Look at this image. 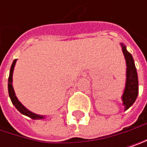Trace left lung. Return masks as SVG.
I'll list each match as a JSON object with an SVG mask.
<instances>
[{
	"instance_id": "8db88e82",
	"label": "left lung",
	"mask_w": 147,
	"mask_h": 147,
	"mask_svg": "<svg viewBox=\"0 0 147 147\" xmlns=\"http://www.w3.org/2000/svg\"><path fill=\"white\" fill-rule=\"evenodd\" d=\"M122 47L123 53L126 61V82L123 93L122 95V101L124 106V110H127L129 107L135 102L138 94V73L135 67L134 60L132 55L129 54L126 46L123 43H120Z\"/></svg>"
}]
</instances>
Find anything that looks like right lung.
I'll return each instance as SVG.
<instances>
[{"mask_svg": "<svg viewBox=\"0 0 147 147\" xmlns=\"http://www.w3.org/2000/svg\"><path fill=\"white\" fill-rule=\"evenodd\" d=\"M16 63V60H14L13 63L10 67V71H9V82H8V90H9V98L13 103V105L15 106V108L18 109L21 114L32 118L33 120H39V119H44L46 117L45 115H38L35 114L32 111H30L29 109H27L18 100V97L16 96L14 88H13V84H12V81H13V71H14V68Z\"/></svg>", "mask_w": 147, "mask_h": 147, "instance_id": "right-lung-1", "label": "right lung"}]
</instances>
